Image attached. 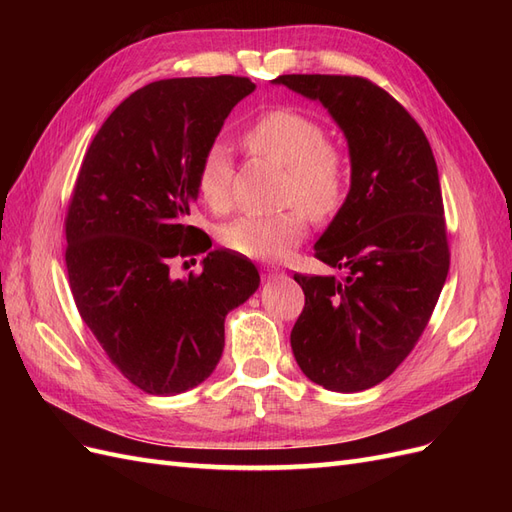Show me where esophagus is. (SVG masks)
<instances>
[{
	"label": "esophagus",
	"instance_id": "34e87169",
	"mask_svg": "<svg viewBox=\"0 0 512 512\" xmlns=\"http://www.w3.org/2000/svg\"><path fill=\"white\" fill-rule=\"evenodd\" d=\"M267 277H269V280H282V277H286V273L271 267V269H267Z\"/></svg>",
	"mask_w": 512,
	"mask_h": 512
}]
</instances>
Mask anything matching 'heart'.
I'll use <instances>...</instances> for the list:
<instances>
[{"instance_id":"obj_1","label":"heart","mask_w":512,"mask_h":512,"mask_svg":"<svg viewBox=\"0 0 512 512\" xmlns=\"http://www.w3.org/2000/svg\"><path fill=\"white\" fill-rule=\"evenodd\" d=\"M252 156L284 168L280 203L288 209L275 215H243L220 230V241L230 252L256 260H277L297 247L316 222L333 220L342 211L350 168L344 151L329 141V132L314 117L292 108H273L260 115L243 134ZM230 151L215 141L207 147L198 164L196 188L203 203L224 213L232 205Z\"/></svg>"}]
</instances>
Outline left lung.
<instances>
[{"label":"left lung","instance_id":"1","mask_svg":"<svg viewBox=\"0 0 512 512\" xmlns=\"http://www.w3.org/2000/svg\"><path fill=\"white\" fill-rule=\"evenodd\" d=\"M344 130L352 185L314 256L344 277L294 273L305 307L290 333L303 374L356 393L389 378L423 335L451 265L436 158L416 119L363 76L282 74Z\"/></svg>","mask_w":512,"mask_h":512}]
</instances>
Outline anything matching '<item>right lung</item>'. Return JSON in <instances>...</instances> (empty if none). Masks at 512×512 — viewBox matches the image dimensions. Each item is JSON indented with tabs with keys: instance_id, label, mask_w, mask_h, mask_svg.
I'll list each match as a JSON object with an SVG mask.
<instances>
[{
	"instance_id": "1",
	"label": "right lung",
	"mask_w": 512,
	"mask_h": 512,
	"mask_svg": "<svg viewBox=\"0 0 512 512\" xmlns=\"http://www.w3.org/2000/svg\"><path fill=\"white\" fill-rule=\"evenodd\" d=\"M247 76L164 79L136 89L87 147L66 213V269L76 309L136 389L177 395L211 376L224 318L254 294L252 260L209 250L188 224L196 173ZM208 252L203 274L167 275L169 262Z\"/></svg>"
}]
</instances>
